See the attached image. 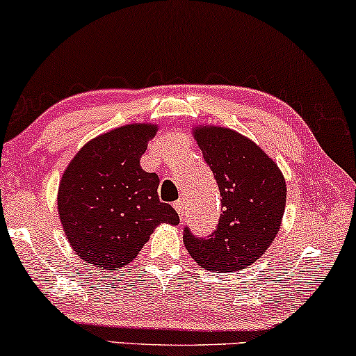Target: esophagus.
<instances>
[{"label":"esophagus","mask_w":356,"mask_h":356,"mask_svg":"<svg viewBox=\"0 0 356 356\" xmlns=\"http://www.w3.org/2000/svg\"><path fill=\"white\" fill-rule=\"evenodd\" d=\"M173 207H175V209H177V212H178L179 218L183 219V216H184V209H186V204H184V201H177V202H173Z\"/></svg>","instance_id":"1"}]
</instances>
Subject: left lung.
<instances>
[{"mask_svg":"<svg viewBox=\"0 0 356 356\" xmlns=\"http://www.w3.org/2000/svg\"><path fill=\"white\" fill-rule=\"evenodd\" d=\"M193 134L214 173L222 212L209 237L184 227V245L202 268L234 273L255 263L278 234L286 181L278 165L242 134L218 126L195 127Z\"/></svg>","mask_w":356,"mask_h":356,"instance_id":"obj_1","label":"left lung"}]
</instances>
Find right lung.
<instances>
[{
    "label": "right lung",
    "mask_w": 356,
    "mask_h": 356,
    "mask_svg": "<svg viewBox=\"0 0 356 356\" xmlns=\"http://www.w3.org/2000/svg\"><path fill=\"white\" fill-rule=\"evenodd\" d=\"M159 127L127 124L90 140L62 175L58 214L70 247L88 265L121 268L136 260L156 225L179 224L159 197L160 179L140 167Z\"/></svg>",
    "instance_id": "obj_1"
}]
</instances>
